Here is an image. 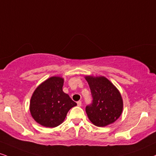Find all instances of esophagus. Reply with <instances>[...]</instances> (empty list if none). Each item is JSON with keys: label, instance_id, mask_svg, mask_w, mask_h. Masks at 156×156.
I'll return each mask as SVG.
<instances>
[{"label": "esophagus", "instance_id": "1", "mask_svg": "<svg viewBox=\"0 0 156 156\" xmlns=\"http://www.w3.org/2000/svg\"><path fill=\"white\" fill-rule=\"evenodd\" d=\"M81 101H78V102H77V105H78V106H81Z\"/></svg>", "mask_w": 156, "mask_h": 156}]
</instances>
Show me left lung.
Here are the masks:
<instances>
[{"mask_svg":"<svg viewBox=\"0 0 156 156\" xmlns=\"http://www.w3.org/2000/svg\"><path fill=\"white\" fill-rule=\"evenodd\" d=\"M91 90L92 102L86 107L91 123L97 126H106L121 115L123 100L119 90L105 77L86 76Z\"/></svg>","mask_w":156,"mask_h":156,"instance_id":"left-lung-1","label":"left lung"}]
</instances>
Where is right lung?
<instances>
[{"mask_svg": "<svg viewBox=\"0 0 156 156\" xmlns=\"http://www.w3.org/2000/svg\"><path fill=\"white\" fill-rule=\"evenodd\" d=\"M64 80L51 77L39 85L31 97L30 110L37 123L53 128L61 124L76 102L62 91Z\"/></svg>", "mask_w": 156, "mask_h": 156, "instance_id": "1", "label": "right lung"}]
</instances>
